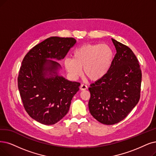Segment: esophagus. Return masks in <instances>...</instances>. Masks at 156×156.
Wrapping results in <instances>:
<instances>
[{
	"label": "esophagus",
	"instance_id": "1",
	"mask_svg": "<svg viewBox=\"0 0 156 156\" xmlns=\"http://www.w3.org/2000/svg\"><path fill=\"white\" fill-rule=\"evenodd\" d=\"M87 88H88V87H87V86L86 84H81V85H80V90H85Z\"/></svg>",
	"mask_w": 156,
	"mask_h": 156
}]
</instances>
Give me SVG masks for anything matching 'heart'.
Masks as SVG:
<instances>
[{"label":"heart","mask_w":156,"mask_h":156,"mask_svg":"<svg viewBox=\"0 0 156 156\" xmlns=\"http://www.w3.org/2000/svg\"><path fill=\"white\" fill-rule=\"evenodd\" d=\"M113 58L111 47L105 44H87L75 50L73 58H66L65 65L73 76L82 73L93 81L103 78L108 72Z\"/></svg>","instance_id":"heart-1"}]
</instances>
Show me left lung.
<instances>
[{
	"mask_svg": "<svg viewBox=\"0 0 156 156\" xmlns=\"http://www.w3.org/2000/svg\"><path fill=\"white\" fill-rule=\"evenodd\" d=\"M116 53L107 74L88 88L91 115L105 125L123 120L140 98L141 71L138 60L127 46L112 38Z\"/></svg>",
	"mask_w": 156,
	"mask_h": 156,
	"instance_id": "8db88e82",
	"label": "left lung"
}]
</instances>
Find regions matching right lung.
Wrapping results in <instances>:
<instances>
[{"label":"right lung","instance_id":"1","mask_svg":"<svg viewBox=\"0 0 156 156\" xmlns=\"http://www.w3.org/2000/svg\"><path fill=\"white\" fill-rule=\"evenodd\" d=\"M76 43L73 38L52 36L31 48L24 57L18 87L28 115L44 125H53L68 112L80 84L59 76L57 61L63 59Z\"/></svg>","mask_w":156,"mask_h":156}]
</instances>
